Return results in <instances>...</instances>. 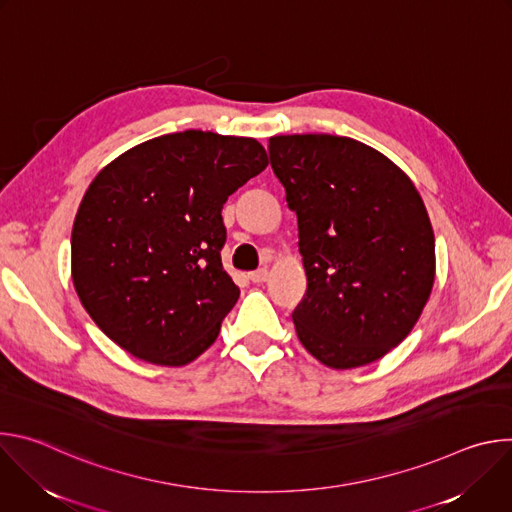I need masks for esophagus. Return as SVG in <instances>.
<instances>
[{
	"mask_svg": "<svg viewBox=\"0 0 512 512\" xmlns=\"http://www.w3.org/2000/svg\"><path fill=\"white\" fill-rule=\"evenodd\" d=\"M267 277H269V273H267L265 267H261V269L249 273V279H251L253 283H263V281H267Z\"/></svg>",
	"mask_w": 512,
	"mask_h": 512,
	"instance_id": "34e87169",
	"label": "esophagus"
}]
</instances>
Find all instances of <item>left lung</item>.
Segmentation results:
<instances>
[{"label": "left lung", "mask_w": 512, "mask_h": 512, "mask_svg": "<svg viewBox=\"0 0 512 512\" xmlns=\"http://www.w3.org/2000/svg\"><path fill=\"white\" fill-rule=\"evenodd\" d=\"M269 162L298 216L300 342L340 371L383 358L433 287L435 237L417 188L381 152L340 135H275Z\"/></svg>", "instance_id": "obj_1"}]
</instances>
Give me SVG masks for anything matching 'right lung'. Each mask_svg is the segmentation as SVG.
<instances>
[{
    "mask_svg": "<svg viewBox=\"0 0 512 512\" xmlns=\"http://www.w3.org/2000/svg\"><path fill=\"white\" fill-rule=\"evenodd\" d=\"M267 164L253 137L188 129L143 141L97 174L72 227V283L115 344L182 367L216 340L239 300L221 263V210Z\"/></svg>",
    "mask_w": 512,
    "mask_h": 512,
    "instance_id": "obj_1",
    "label": "right lung"
}]
</instances>
